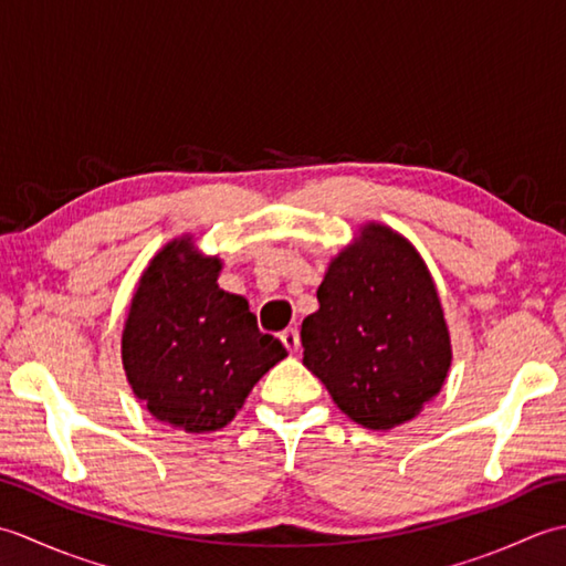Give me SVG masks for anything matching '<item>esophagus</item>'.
Instances as JSON below:
<instances>
[{"label":"esophagus","instance_id":"34e87169","mask_svg":"<svg viewBox=\"0 0 566 566\" xmlns=\"http://www.w3.org/2000/svg\"><path fill=\"white\" fill-rule=\"evenodd\" d=\"M282 343H284V347L290 353H298V345H302V340H298V331L296 328H286V331H282Z\"/></svg>","mask_w":566,"mask_h":566}]
</instances>
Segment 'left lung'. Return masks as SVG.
Instances as JSON below:
<instances>
[{
	"label": "left lung",
	"mask_w": 566,
	"mask_h": 566,
	"mask_svg": "<svg viewBox=\"0 0 566 566\" xmlns=\"http://www.w3.org/2000/svg\"><path fill=\"white\" fill-rule=\"evenodd\" d=\"M318 311L302 323L304 365L335 406L369 430L413 420L452 365L448 321L420 252L369 221L328 264Z\"/></svg>",
	"instance_id": "left-lung-1"
}]
</instances>
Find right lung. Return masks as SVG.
<instances>
[{
	"label": "right lung",
	"instance_id": "obj_1",
	"mask_svg": "<svg viewBox=\"0 0 566 566\" xmlns=\"http://www.w3.org/2000/svg\"><path fill=\"white\" fill-rule=\"evenodd\" d=\"M221 268L191 235L170 240L143 270L122 333L130 389L150 416L195 436L231 423L286 357L274 335L260 333L248 298L221 290Z\"/></svg>",
	"mask_w": 566,
	"mask_h": 566
}]
</instances>
